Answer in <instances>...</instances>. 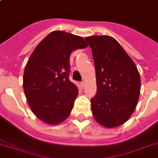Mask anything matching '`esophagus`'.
Listing matches in <instances>:
<instances>
[{"mask_svg":"<svg viewBox=\"0 0 158 158\" xmlns=\"http://www.w3.org/2000/svg\"><path fill=\"white\" fill-rule=\"evenodd\" d=\"M85 81H83V82L80 83V85H81V87H82V88H84V87H85Z\"/></svg>","mask_w":158,"mask_h":158,"instance_id":"esophagus-1","label":"esophagus"}]
</instances>
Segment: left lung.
<instances>
[{
    "instance_id": "left-lung-1",
    "label": "left lung",
    "mask_w": 158,
    "mask_h": 158,
    "mask_svg": "<svg viewBox=\"0 0 158 158\" xmlns=\"http://www.w3.org/2000/svg\"><path fill=\"white\" fill-rule=\"evenodd\" d=\"M92 50L97 91L91 99L94 118L112 129L127 122L135 109L140 76L135 62L116 40L108 35L86 37Z\"/></svg>"
}]
</instances>
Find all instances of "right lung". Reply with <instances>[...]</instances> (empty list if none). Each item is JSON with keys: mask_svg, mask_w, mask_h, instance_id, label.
Returning a JSON list of instances; mask_svg holds the SVG:
<instances>
[{"mask_svg": "<svg viewBox=\"0 0 158 158\" xmlns=\"http://www.w3.org/2000/svg\"><path fill=\"white\" fill-rule=\"evenodd\" d=\"M82 37L52 31L30 55L23 85L29 107L40 120L51 125L70 115L79 90L69 79L71 52L87 47Z\"/></svg>", "mask_w": 158, "mask_h": 158, "instance_id": "obj_1", "label": "right lung"}]
</instances>
